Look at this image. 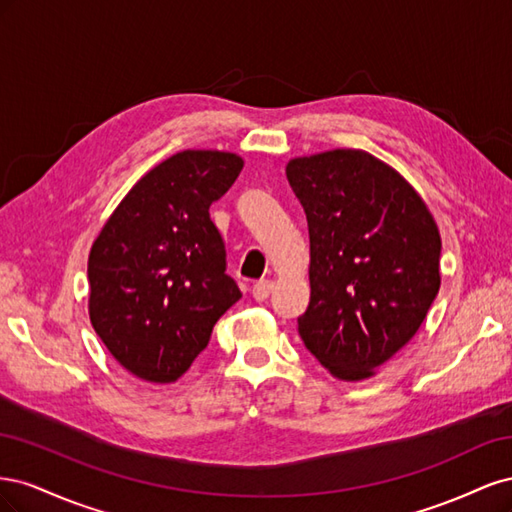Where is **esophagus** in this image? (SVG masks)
<instances>
[{
	"instance_id": "1",
	"label": "esophagus",
	"mask_w": 512,
	"mask_h": 512,
	"mask_svg": "<svg viewBox=\"0 0 512 512\" xmlns=\"http://www.w3.org/2000/svg\"><path fill=\"white\" fill-rule=\"evenodd\" d=\"M273 288H275V282H273V280H260V282H256L254 288H252L254 299H256V301H265V299L269 297V294L273 292Z\"/></svg>"
}]
</instances>
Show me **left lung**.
Wrapping results in <instances>:
<instances>
[{
  "instance_id": "left-lung-1",
  "label": "left lung",
  "mask_w": 512,
  "mask_h": 512,
  "mask_svg": "<svg viewBox=\"0 0 512 512\" xmlns=\"http://www.w3.org/2000/svg\"><path fill=\"white\" fill-rule=\"evenodd\" d=\"M309 230L305 348L331 376L376 374L421 327L440 290V230L395 168L363 149L286 164Z\"/></svg>"
}]
</instances>
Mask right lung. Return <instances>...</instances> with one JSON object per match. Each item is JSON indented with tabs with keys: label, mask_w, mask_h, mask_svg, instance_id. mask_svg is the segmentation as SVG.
Listing matches in <instances>:
<instances>
[{
	"label": "right lung",
	"mask_w": 512,
	"mask_h": 512,
	"mask_svg": "<svg viewBox=\"0 0 512 512\" xmlns=\"http://www.w3.org/2000/svg\"><path fill=\"white\" fill-rule=\"evenodd\" d=\"M241 168L237 153H175L134 183L91 245V324L136 378H181L207 348L213 324L241 299L209 218Z\"/></svg>",
	"instance_id": "add662e5"
}]
</instances>
